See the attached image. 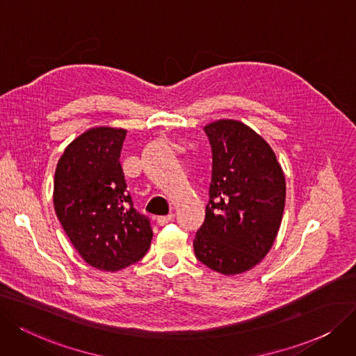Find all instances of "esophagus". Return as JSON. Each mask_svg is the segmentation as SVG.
Masks as SVG:
<instances>
[{
  "label": "esophagus",
  "mask_w": 356,
  "mask_h": 356,
  "mask_svg": "<svg viewBox=\"0 0 356 356\" xmlns=\"http://www.w3.org/2000/svg\"><path fill=\"white\" fill-rule=\"evenodd\" d=\"M174 215H168V216H159L158 219H156V222H158V225L159 226H163V225H166V223H169V222H172L174 220Z\"/></svg>",
  "instance_id": "34e87169"
}]
</instances>
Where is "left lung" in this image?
<instances>
[{"instance_id":"8db88e82","label":"left lung","mask_w":356,"mask_h":356,"mask_svg":"<svg viewBox=\"0 0 356 356\" xmlns=\"http://www.w3.org/2000/svg\"><path fill=\"white\" fill-rule=\"evenodd\" d=\"M213 165L206 218L194 238L195 257L232 276L257 266L272 248L285 209L286 182L267 141L244 122L207 124Z\"/></svg>"}]
</instances>
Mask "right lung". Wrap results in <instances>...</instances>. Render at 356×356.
Segmentation results:
<instances>
[{"mask_svg": "<svg viewBox=\"0 0 356 356\" xmlns=\"http://www.w3.org/2000/svg\"><path fill=\"white\" fill-rule=\"evenodd\" d=\"M125 134L93 127L71 141L55 169L56 218L81 259L104 272L143 259L153 236L149 219L127 191L120 163Z\"/></svg>", "mask_w": 356, "mask_h": 356, "instance_id": "obj_1", "label": "right lung"}]
</instances>
